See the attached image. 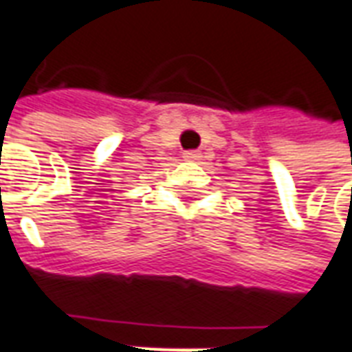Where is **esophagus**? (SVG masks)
I'll list each match as a JSON object with an SVG mask.
<instances>
[{"label": "esophagus", "mask_w": 352, "mask_h": 352, "mask_svg": "<svg viewBox=\"0 0 352 352\" xmlns=\"http://www.w3.org/2000/svg\"><path fill=\"white\" fill-rule=\"evenodd\" d=\"M183 158L186 162H196L199 160V153H196V151H186V153L183 154Z\"/></svg>", "instance_id": "obj_1"}]
</instances>
